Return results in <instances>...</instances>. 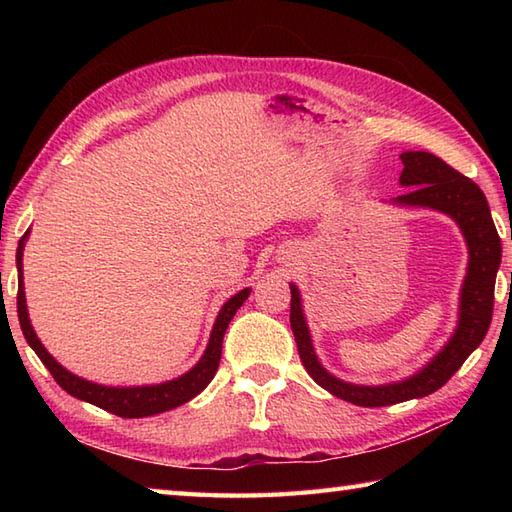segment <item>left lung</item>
Returning a JSON list of instances; mask_svg holds the SVG:
<instances>
[{
	"mask_svg": "<svg viewBox=\"0 0 512 512\" xmlns=\"http://www.w3.org/2000/svg\"><path fill=\"white\" fill-rule=\"evenodd\" d=\"M400 160L405 165L400 173V184L409 191L398 195L394 202L405 206H429V209L451 215L460 224L466 246H469V270H466L462 286L458 330L453 332L444 350L416 376L400 380V383L380 387L343 383L325 372L314 354L308 325L301 312L299 290L290 284V328L295 334L303 367L308 369L314 383L328 389L332 396L358 407L396 405V402L429 396L447 385V380L484 341L493 319L495 277L499 262H502V242H499L486 195L471 178L462 176L460 171H455L429 151H405L400 154Z\"/></svg>",
	"mask_w": 512,
	"mask_h": 512,
	"instance_id": "left-lung-1",
	"label": "left lung"
}]
</instances>
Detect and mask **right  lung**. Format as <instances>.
Instances as JSON below:
<instances>
[{
	"instance_id": "obj_1",
	"label": "right lung",
	"mask_w": 512,
	"mask_h": 512,
	"mask_svg": "<svg viewBox=\"0 0 512 512\" xmlns=\"http://www.w3.org/2000/svg\"><path fill=\"white\" fill-rule=\"evenodd\" d=\"M28 233L19 239V248H17V270H19V290H17V314H19V325L21 332H24L28 345L35 350V354L41 358V363L48 367V372L52 378L68 391L70 396L92 402V405L101 407L105 411L114 413V416L121 418H145V416H156V413L176 409L184 402H189L195 398L200 391L211 383L217 365H220L222 358V341H224V332L228 328V323L235 317V312L239 306L248 299L250 290L244 288L242 292H237L235 297L228 299L220 314H217L213 332L209 345H206L204 356L198 361L191 372L184 376L169 380V383L162 385H151V387H103L90 383V380H83L79 376L70 374L68 369H63L54 358L46 352V347L41 345L37 339L35 330H32L30 319H28V308H26V295H24V273H21V255H24V242H26Z\"/></svg>"
}]
</instances>
